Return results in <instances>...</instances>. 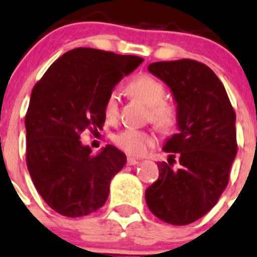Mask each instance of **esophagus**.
Instances as JSON below:
<instances>
[{"label":"esophagus","instance_id":"esophagus-1","mask_svg":"<svg viewBox=\"0 0 257 257\" xmlns=\"http://www.w3.org/2000/svg\"><path fill=\"white\" fill-rule=\"evenodd\" d=\"M126 162H128L129 166H133V165L138 164V162H140V160H138V158H134V157H128Z\"/></svg>","mask_w":257,"mask_h":257}]
</instances>
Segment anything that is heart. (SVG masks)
<instances>
[{"label": "heart", "mask_w": 257, "mask_h": 257, "mask_svg": "<svg viewBox=\"0 0 257 257\" xmlns=\"http://www.w3.org/2000/svg\"><path fill=\"white\" fill-rule=\"evenodd\" d=\"M126 90L133 97L150 107V115L156 126L161 131H171L176 124V110L169 102H165V88L160 81L142 74L134 78L126 86ZM105 116L107 120H114L117 116V95L111 92L105 101ZM117 147L134 156H142L156 145V137L151 132L125 129L114 137Z\"/></svg>", "instance_id": "heart-1"}]
</instances>
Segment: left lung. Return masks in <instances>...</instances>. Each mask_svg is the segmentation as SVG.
<instances>
[{"label": "left lung", "instance_id": "obj_1", "mask_svg": "<svg viewBox=\"0 0 257 257\" xmlns=\"http://www.w3.org/2000/svg\"><path fill=\"white\" fill-rule=\"evenodd\" d=\"M148 71L171 91L177 133L162 147L171 155L157 164L160 176L146 190V201L161 220L185 226L207 214L228 184L237 153L236 114L223 83L205 64L156 62ZM175 155L176 170L171 166Z\"/></svg>", "mask_w": 257, "mask_h": 257}]
</instances>
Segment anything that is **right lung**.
I'll return each mask as SVG.
<instances>
[{
    "mask_svg": "<svg viewBox=\"0 0 257 257\" xmlns=\"http://www.w3.org/2000/svg\"><path fill=\"white\" fill-rule=\"evenodd\" d=\"M142 62L141 57L76 48L57 59L31 91L26 165L38 193L59 214L82 217L105 204L126 156L111 145L92 156L80 134L102 128L107 96Z\"/></svg>",
    "mask_w": 257,
    "mask_h": 257,
    "instance_id": "obj_1",
    "label": "right lung"
}]
</instances>
